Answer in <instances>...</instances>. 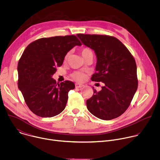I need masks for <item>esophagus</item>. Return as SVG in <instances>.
Here are the masks:
<instances>
[{"mask_svg": "<svg viewBox=\"0 0 160 160\" xmlns=\"http://www.w3.org/2000/svg\"><path fill=\"white\" fill-rule=\"evenodd\" d=\"M82 87H83V84L78 83H75V87H76V88H82Z\"/></svg>", "mask_w": 160, "mask_h": 160, "instance_id": "1", "label": "esophagus"}]
</instances>
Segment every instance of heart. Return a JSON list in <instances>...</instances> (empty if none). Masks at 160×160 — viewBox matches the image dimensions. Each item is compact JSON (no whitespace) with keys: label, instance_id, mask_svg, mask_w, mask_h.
<instances>
[{"label":"heart","instance_id":"heart-1","mask_svg":"<svg viewBox=\"0 0 160 160\" xmlns=\"http://www.w3.org/2000/svg\"><path fill=\"white\" fill-rule=\"evenodd\" d=\"M81 54L84 59H85L90 54H93L92 50L88 48H83L81 50ZM69 56H70V52H68L65 56V59H67L68 58H69ZM71 76L75 80H77V81H82L85 79V75L80 72H75L71 75Z\"/></svg>","mask_w":160,"mask_h":160}]
</instances>
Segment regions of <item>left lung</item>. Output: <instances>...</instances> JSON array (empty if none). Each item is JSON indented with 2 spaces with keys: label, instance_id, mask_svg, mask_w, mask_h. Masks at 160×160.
<instances>
[{
  "label": "left lung",
  "instance_id": "obj_1",
  "mask_svg": "<svg viewBox=\"0 0 160 160\" xmlns=\"http://www.w3.org/2000/svg\"><path fill=\"white\" fill-rule=\"evenodd\" d=\"M97 57L96 72L91 77L104 85L87 100L88 110L104 120L116 118L127 109L138 89L135 61L128 49L117 38L104 35H77Z\"/></svg>",
  "mask_w": 160,
  "mask_h": 160
}]
</instances>
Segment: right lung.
Instances as JSON below:
<instances>
[{
  "instance_id": "1",
  "label": "right lung",
  "mask_w": 160,
  "mask_h": 160,
  "mask_svg": "<svg viewBox=\"0 0 160 160\" xmlns=\"http://www.w3.org/2000/svg\"><path fill=\"white\" fill-rule=\"evenodd\" d=\"M75 45H82L75 35L42 38L30 43L18 64V88L29 109L40 117H52L65 108L73 82L56 83L52 76L56 66Z\"/></svg>"
}]
</instances>
